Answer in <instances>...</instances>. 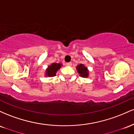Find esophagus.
<instances>
[{
	"label": "esophagus",
	"instance_id": "1",
	"mask_svg": "<svg viewBox=\"0 0 134 134\" xmlns=\"http://www.w3.org/2000/svg\"><path fill=\"white\" fill-rule=\"evenodd\" d=\"M66 65L71 66L72 65V62H67V63H66Z\"/></svg>",
	"mask_w": 134,
	"mask_h": 134
}]
</instances>
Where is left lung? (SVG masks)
I'll use <instances>...</instances> for the list:
<instances>
[{
	"label": "left lung",
	"instance_id": "1",
	"mask_svg": "<svg viewBox=\"0 0 134 134\" xmlns=\"http://www.w3.org/2000/svg\"><path fill=\"white\" fill-rule=\"evenodd\" d=\"M76 69L79 76L82 77H87L89 75V70L86 67H85L83 64H79L76 67Z\"/></svg>",
	"mask_w": 134,
	"mask_h": 134
}]
</instances>
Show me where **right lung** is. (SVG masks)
Returning <instances> with one entry per match:
<instances>
[{"label":"right lung","instance_id":"add662e5","mask_svg":"<svg viewBox=\"0 0 134 134\" xmlns=\"http://www.w3.org/2000/svg\"><path fill=\"white\" fill-rule=\"evenodd\" d=\"M62 64H57V63H53L51 65H49L46 70V76L48 77H53L56 76V72L59 70Z\"/></svg>","mask_w":134,"mask_h":134}]
</instances>
